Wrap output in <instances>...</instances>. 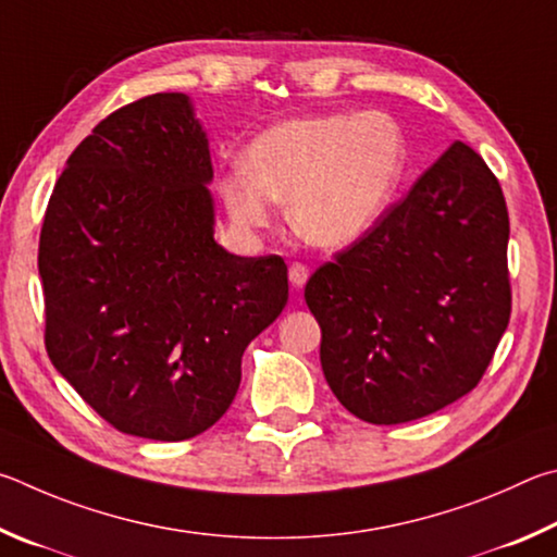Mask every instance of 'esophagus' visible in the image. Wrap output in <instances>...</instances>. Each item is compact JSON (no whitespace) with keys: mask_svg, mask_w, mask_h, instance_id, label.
Returning a JSON list of instances; mask_svg holds the SVG:
<instances>
[{"mask_svg":"<svg viewBox=\"0 0 557 557\" xmlns=\"http://www.w3.org/2000/svg\"><path fill=\"white\" fill-rule=\"evenodd\" d=\"M308 276H310V269L306 267L304 261H294L288 267V278H290V284H294L296 288H300L308 281Z\"/></svg>","mask_w":557,"mask_h":557,"instance_id":"34e87169","label":"esophagus"}]
</instances>
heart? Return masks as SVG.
Returning <instances> with one entry per match:
<instances>
[{
    "label": "heart",
    "mask_w": 557,
    "mask_h": 557,
    "mask_svg": "<svg viewBox=\"0 0 557 557\" xmlns=\"http://www.w3.org/2000/svg\"><path fill=\"white\" fill-rule=\"evenodd\" d=\"M408 163L406 134L392 114H313L271 126L218 183L239 227H263L273 200L300 239L347 247L392 205Z\"/></svg>",
    "instance_id": "obj_1"
}]
</instances>
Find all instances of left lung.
I'll use <instances>...</instances> for the list:
<instances>
[{
  "label": "left lung",
  "mask_w": 557,
  "mask_h": 557,
  "mask_svg": "<svg viewBox=\"0 0 557 557\" xmlns=\"http://www.w3.org/2000/svg\"><path fill=\"white\" fill-rule=\"evenodd\" d=\"M506 244L502 185L480 153L455 141L310 276L320 364L349 413L408 423L482 382L511 318Z\"/></svg>",
  "instance_id": "left-lung-1"
}]
</instances>
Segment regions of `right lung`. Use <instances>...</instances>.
Returning <instances> with one entry per match:
<instances>
[{
    "label": "right lung",
    "mask_w": 557,
    "mask_h": 557,
    "mask_svg": "<svg viewBox=\"0 0 557 557\" xmlns=\"http://www.w3.org/2000/svg\"><path fill=\"white\" fill-rule=\"evenodd\" d=\"M210 178L188 97L156 92L104 116L48 200L46 352L120 433L175 443L218 423L244 349L288 300L278 253L212 239Z\"/></svg>",
    "instance_id": "obj_1"
}]
</instances>
